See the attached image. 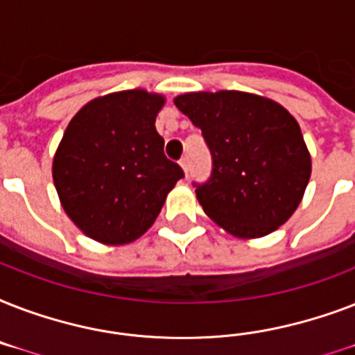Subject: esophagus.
I'll use <instances>...</instances> for the list:
<instances>
[{"mask_svg": "<svg viewBox=\"0 0 355 355\" xmlns=\"http://www.w3.org/2000/svg\"><path fill=\"white\" fill-rule=\"evenodd\" d=\"M180 166H182L184 173L188 175V171H189V160H188V156H184L182 160H180Z\"/></svg>", "mask_w": 355, "mask_h": 355, "instance_id": "34e87169", "label": "esophagus"}]
</instances>
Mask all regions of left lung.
Segmentation results:
<instances>
[{
	"label": "left lung",
	"mask_w": 355,
	"mask_h": 355,
	"mask_svg": "<svg viewBox=\"0 0 355 355\" xmlns=\"http://www.w3.org/2000/svg\"><path fill=\"white\" fill-rule=\"evenodd\" d=\"M175 105L210 149V177L193 182L206 216L239 237L267 236L284 225L311 175L297 119L278 103L234 90L184 94Z\"/></svg>",
	"instance_id": "obj_1"
}]
</instances>
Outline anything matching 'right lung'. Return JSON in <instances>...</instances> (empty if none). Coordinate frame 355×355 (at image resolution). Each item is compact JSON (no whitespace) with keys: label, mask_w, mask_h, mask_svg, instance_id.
Segmentation results:
<instances>
[{"label":"right lung","mask_w":355,"mask_h":355,"mask_svg":"<svg viewBox=\"0 0 355 355\" xmlns=\"http://www.w3.org/2000/svg\"><path fill=\"white\" fill-rule=\"evenodd\" d=\"M164 97L127 90L80 108L58 145L53 180L62 208L96 241L123 245L155 223L184 177L164 155L156 114Z\"/></svg>","instance_id":"right-lung-1"}]
</instances>
